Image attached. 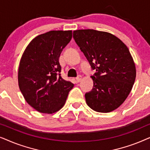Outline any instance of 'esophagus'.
<instances>
[{"mask_svg": "<svg viewBox=\"0 0 150 150\" xmlns=\"http://www.w3.org/2000/svg\"><path fill=\"white\" fill-rule=\"evenodd\" d=\"M81 79H82V76H81L79 75L76 77V81L77 83H79V82H81Z\"/></svg>", "mask_w": 150, "mask_h": 150, "instance_id": "esophagus-1", "label": "esophagus"}]
</instances>
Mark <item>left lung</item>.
<instances>
[{
    "mask_svg": "<svg viewBox=\"0 0 150 150\" xmlns=\"http://www.w3.org/2000/svg\"><path fill=\"white\" fill-rule=\"evenodd\" d=\"M74 40L96 73L93 87L85 93L87 105L100 112L117 108L132 89L136 68L127 46L113 35L93 29L73 32Z\"/></svg>",
    "mask_w": 150,
    "mask_h": 150,
    "instance_id": "8db88e82",
    "label": "left lung"
}]
</instances>
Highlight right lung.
<instances>
[{"label":"right lung","mask_w":150,"mask_h":150,"mask_svg":"<svg viewBox=\"0 0 150 150\" xmlns=\"http://www.w3.org/2000/svg\"><path fill=\"white\" fill-rule=\"evenodd\" d=\"M72 37L71 30H51L34 38L22 54L18 83L24 99L43 113L63 107L74 87L63 79L59 57Z\"/></svg>","instance_id":"obj_1"}]
</instances>
